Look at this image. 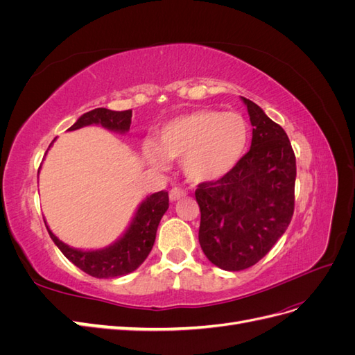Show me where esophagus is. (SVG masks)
<instances>
[{
    "label": "esophagus",
    "mask_w": 355,
    "mask_h": 355,
    "mask_svg": "<svg viewBox=\"0 0 355 355\" xmlns=\"http://www.w3.org/2000/svg\"><path fill=\"white\" fill-rule=\"evenodd\" d=\"M187 196V192L184 191V189H180V188H173L170 191V194H168V197H170V201L171 202H176L178 200H180V198H184Z\"/></svg>",
    "instance_id": "esophagus-1"
}]
</instances>
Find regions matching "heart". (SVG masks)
I'll return each instance as SVG.
<instances>
[{"label": "heart", "mask_w": 355, "mask_h": 355, "mask_svg": "<svg viewBox=\"0 0 355 355\" xmlns=\"http://www.w3.org/2000/svg\"><path fill=\"white\" fill-rule=\"evenodd\" d=\"M249 141V125L241 115L197 110L166 123L157 144L145 142L142 154L157 168H167L168 159H182L185 176L204 184L231 173L245 155Z\"/></svg>", "instance_id": "obj_1"}]
</instances>
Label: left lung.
I'll list each match as a JSON object with an SVG mask.
<instances>
[{"instance_id": "obj_1", "label": "left lung", "mask_w": 355, "mask_h": 355, "mask_svg": "<svg viewBox=\"0 0 355 355\" xmlns=\"http://www.w3.org/2000/svg\"><path fill=\"white\" fill-rule=\"evenodd\" d=\"M253 125L240 164L196 191L201 211L198 241L225 271H243L272 249L293 216L296 158L283 128L241 96Z\"/></svg>"}]
</instances>
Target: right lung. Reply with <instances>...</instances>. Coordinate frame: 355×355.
Wrapping results in <instances>:
<instances>
[{
  "label": "right lung",
  "instance_id": "add662e5",
  "mask_svg": "<svg viewBox=\"0 0 355 355\" xmlns=\"http://www.w3.org/2000/svg\"><path fill=\"white\" fill-rule=\"evenodd\" d=\"M132 111H111L96 108L83 114L68 130L73 132L87 125H101L106 130L125 135L130 130ZM56 141V139H55ZM53 141L49 146L55 144ZM46 151V155L49 153ZM41 168V167H40ZM40 173V170H38ZM168 209V194L166 191L148 196L139 204L125 231L110 245L102 249H77L59 240L44 219L50 237L59 250L81 271L96 278H116L136 271L148 257L155 243L158 223Z\"/></svg>",
  "mask_w": 355,
  "mask_h": 355
}]
</instances>
